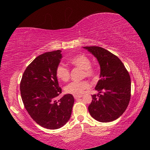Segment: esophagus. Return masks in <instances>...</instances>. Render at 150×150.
<instances>
[{
	"instance_id": "1",
	"label": "esophagus",
	"mask_w": 150,
	"mask_h": 150,
	"mask_svg": "<svg viewBox=\"0 0 150 150\" xmlns=\"http://www.w3.org/2000/svg\"><path fill=\"white\" fill-rule=\"evenodd\" d=\"M81 96H82V95H74V98L75 99H77L79 98H81Z\"/></svg>"
}]
</instances>
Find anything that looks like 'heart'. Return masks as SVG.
<instances>
[{"label": "heart", "instance_id": "obj_1", "mask_svg": "<svg viewBox=\"0 0 150 150\" xmlns=\"http://www.w3.org/2000/svg\"><path fill=\"white\" fill-rule=\"evenodd\" d=\"M69 62L76 67L83 69V77L92 79L96 77L97 71L91 65V60L84 54H79L70 58ZM55 73L58 79L63 81H67L70 78V69L63 64H59L56 67ZM90 87V83L87 80L73 81L65 87V93L73 95H80L85 89Z\"/></svg>", "mask_w": 150, "mask_h": 150}]
</instances>
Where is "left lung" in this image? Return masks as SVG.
<instances>
[{"label":"left lung","instance_id":"left-lung-1","mask_svg":"<svg viewBox=\"0 0 150 150\" xmlns=\"http://www.w3.org/2000/svg\"><path fill=\"white\" fill-rule=\"evenodd\" d=\"M85 48L96 57L100 67V79L95 87L98 94L92 95L88 112L101 122L115 120L124 112L130 102V75L121 60L109 51L98 46Z\"/></svg>","mask_w":150,"mask_h":150}]
</instances>
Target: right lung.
Here are the masks:
<instances>
[{
    "label": "right lung",
    "mask_w": 150,
    "mask_h": 150,
    "mask_svg": "<svg viewBox=\"0 0 150 150\" xmlns=\"http://www.w3.org/2000/svg\"><path fill=\"white\" fill-rule=\"evenodd\" d=\"M62 51L38 56L24 71L20 88L24 107L31 118L45 128L55 130L64 126L71 115L74 98L62 93L55 70L62 57Z\"/></svg>",
    "instance_id": "1"
}]
</instances>
